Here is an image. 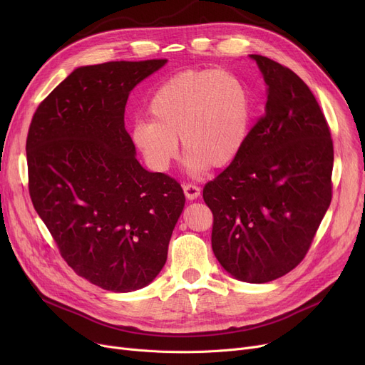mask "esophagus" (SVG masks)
Segmentation results:
<instances>
[{
    "label": "esophagus",
    "mask_w": 365,
    "mask_h": 365,
    "mask_svg": "<svg viewBox=\"0 0 365 365\" xmlns=\"http://www.w3.org/2000/svg\"><path fill=\"white\" fill-rule=\"evenodd\" d=\"M183 192H185V195H186L187 200L192 201V200H197V198L200 197L201 187L197 186V185H194V183H185V185H183Z\"/></svg>",
    "instance_id": "1"
}]
</instances>
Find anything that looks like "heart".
<instances>
[{
    "label": "heart",
    "mask_w": 365,
    "mask_h": 365,
    "mask_svg": "<svg viewBox=\"0 0 365 365\" xmlns=\"http://www.w3.org/2000/svg\"><path fill=\"white\" fill-rule=\"evenodd\" d=\"M150 120L133 124L131 140L155 171H165L179 157L187 168H222L240 153L250 125L252 105L244 84L220 71H186L165 81L149 102Z\"/></svg>",
    "instance_id": "heart-1"
}]
</instances>
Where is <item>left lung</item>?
<instances>
[{
    "label": "left lung",
    "mask_w": 365,
    "mask_h": 365,
    "mask_svg": "<svg viewBox=\"0 0 365 365\" xmlns=\"http://www.w3.org/2000/svg\"><path fill=\"white\" fill-rule=\"evenodd\" d=\"M264 113L237 155L204 186L216 259L244 282L274 281L304 259L331 202L330 127L299 75L260 54Z\"/></svg>",
    "instance_id": "1"
}]
</instances>
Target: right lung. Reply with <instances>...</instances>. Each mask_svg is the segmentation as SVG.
I'll return each instance as SVG.
<instances>
[{
	"mask_svg": "<svg viewBox=\"0 0 365 365\" xmlns=\"http://www.w3.org/2000/svg\"><path fill=\"white\" fill-rule=\"evenodd\" d=\"M165 59L76 68L36 108L26 139L29 195L61 256L103 290L153 281L185 205L182 186L136 160L130 91Z\"/></svg>",
	"mask_w": 365,
	"mask_h": 365,
	"instance_id": "1",
	"label": "right lung"
}]
</instances>
